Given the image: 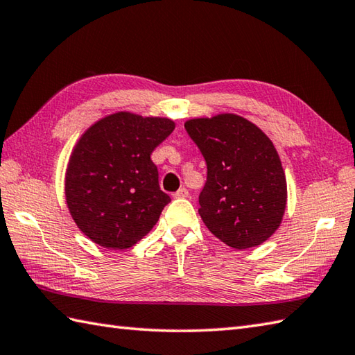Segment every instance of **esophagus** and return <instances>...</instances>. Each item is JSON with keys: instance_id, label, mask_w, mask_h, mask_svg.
Returning a JSON list of instances; mask_svg holds the SVG:
<instances>
[{"instance_id": "34e87169", "label": "esophagus", "mask_w": 355, "mask_h": 355, "mask_svg": "<svg viewBox=\"0 0 355 355\" xmlns=\"http://www.w3.org/2000/svg\"><path fill=\"white\" fill-rule=\"evenodd\" d=\"M173 197H175V198H187V197H189V191H187L186 187H182V189H178L175 193H173Z\"/></svg>"}]
</instances>
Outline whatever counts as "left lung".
<instances>
[{
	"mask_svg": "<svg viewBox=\"0 0 355 355\" xmlns=\"http://www.w3.org/2000/svg\"><path fill=\"white\" fill-rule=\"evenodd\" d=\"M184 128L207 164L200 193L202 223L224 244L244 250L281 225L286 180L273 143L236 114L191 119Z\"/></svg>",
	"mask_w": 355,
	"mask_h": 355,
	"instance_id": "8db88e82",
	"label": "left lung"
}]
</instances>
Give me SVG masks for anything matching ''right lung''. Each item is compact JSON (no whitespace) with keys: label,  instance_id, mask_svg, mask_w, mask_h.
<instances>
[{"label":"right lung","instance_id":"1","mask_svg":"<svg viewBox=\"0 0 355 355\" xmlns=\"http://www.w3.org/2000/svg\"><path fill=\"white\" fill-rule=\"evenodd\" d=\"M164 117L120 111L82 134L65 173V198L93 243L125 250L146 236L171 201L158 184L153 150L173 131Z\"/></svg>","mask_w":355,"mask_h":355}]
</instances>
